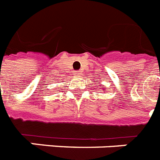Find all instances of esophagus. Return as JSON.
I'll list each match as a JSON object with an SVG mask.
<instances>
[{
  "label": "esophagus",
  "instance_id": "esophagus-1",
  "mask_svg": "<svg viewBox=\"0 0 160 160\" xmlns=\"http://www.w3.org/2000/svg\"><path fill=\"white\" fill-rule=\"evenodd\" d=\"M75 75H80V74H79V72H77V71H75Z\"/></svg>",
  "mask_w": 160,
  "mask_h": 160
}]
</instances>
